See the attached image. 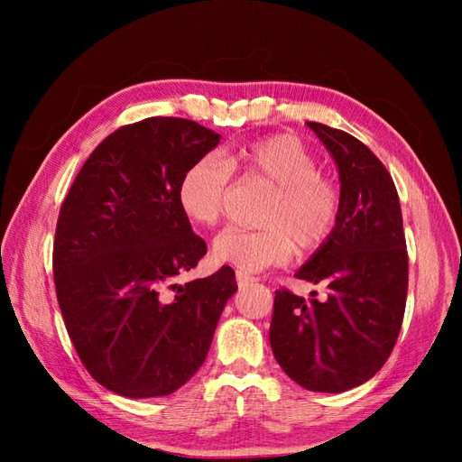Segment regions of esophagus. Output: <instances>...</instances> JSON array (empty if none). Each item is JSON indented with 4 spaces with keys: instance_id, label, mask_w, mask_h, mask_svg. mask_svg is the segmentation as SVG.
Masks as SVG:
<instances>
[{
    "instance_id": "obj_1",
    "label": "esophagus",
    "mask_w": 462,
    "mask_h": 462,
    "mask_svg": "<svg viewBox=\"0 0 462 462\" xmlns=\"http://www.w3.org/2000/svg\"><path fill=\"white\" fill-rule=\"evenodd\" d=\"M236 282H238V286H240V288H246V286H250V283L256 282V278L250 276V273L236 272Z\"/></svg>"
}]
</instances>
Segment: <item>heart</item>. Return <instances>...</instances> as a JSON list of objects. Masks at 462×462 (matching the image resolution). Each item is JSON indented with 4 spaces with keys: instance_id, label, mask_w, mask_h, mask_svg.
I'll list each match as a JSON object with an SVG mask.
<instances>
[{
    "instance_id": "obj_1",
    "label": "heart",
    "mask_w": 462,
    "mask_h": 462,
    "mask_svg": "<svg viewBox=\"0 0 462 462\" xmlns=\"http://www.w3.org/2000/svg\"><path fill=\"white\" fill-rule=\"evenodd\" d=\"M232 172L244 180L272 186L262 214V230H222L212 256L242 272H262L286 263L293 250H316L339 218V190L319 172V162L296 136L273 134L226 151L224 161L202 156L184 171L179 184L182 212L194 224L214 226L232 190Z\"/></svg>"
}]
</instances>
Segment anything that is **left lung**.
Instances as JSON below:
<instances>
[{
  "mask_svg": "<svg viewBox=\"0 0 462 462\" xmlns=\"http://www.w3.org/2000/svg\"><path fill=\"white\" fill-rule=\"evenodd\" d=\"M310 129L339 171V218L296 272L326 288L323 300L288 290L273 298L270 343L286 375L308 391L341 393L385 365L403 323L409 258L399 194L385 166L356 136Z\"/></svg>",
  "mask_w": 462,
  "mask_h": 462,
  "instance_id": "8db88e82",
  "label": "left lung"
}]
</instances>
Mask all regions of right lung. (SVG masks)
<instances>
[{"label": "right lung", "instance_id": "1", "mask_svg": "<svg viewBox=\"0 0 462 462\" xmlns=\"http://www.w3.org/2000/svg\"><path fill=\"white\" fill-rule=\"evenodd\" d=\"M222 136L151 116L97 146L59 212L53 276L65 328L95 381L131 399L164 397L200 369L236 286L222 266L180 283L206 254L179 184Z\"/></svg>", "mask_w": 462, "mask_h": 462}]
</instances>
